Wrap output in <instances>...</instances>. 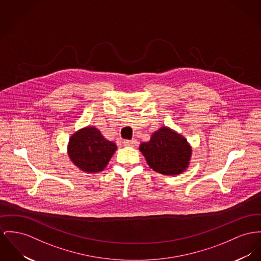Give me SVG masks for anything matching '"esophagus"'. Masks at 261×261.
<instances>
[{
    "label": "esophagus",
    "mask_w": 261,
    "mask_h": 261,
    "mask_svg": "<svg viewBox=\"0 0 261 261\" xmlns=\"http://www.w3.org/2000/svg\"><path fill=\"white\" fill-rule=\"evenodd\" d=\"M123 145L124 146H137L138 145V140H136V139H133V140H127V139H125V140H123Z\"/></svg>",
    "instance_id": "obj_1"
}]
</instances>
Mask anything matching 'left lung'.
I'll use <instances>...</instances> for the list:
<instances>
[{
	"label": "left lung",
	"mask_w": 261,
	"mask_h": 261,
	"mask_svg": "<svg viewBox=\"0 0 261 261\" xmlns=\"http://www.w3.org/2000/svg\"><path fill=\"white\" fill-rule=\"evenodd\" d=\"M139 150L149 167L163 175L184 172L192 155L191 146L187 139L166 126L154 132L149 141L142 142Z\"/></svg>",
	"instance_id": "1"
}]
</instances>
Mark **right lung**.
<instances>
[{"label": "right lung", "instance_id": "obj_1", "mask_svg": "<svg viewBox=\"0 0 261 261\" xmlns=\"http://www.w3.org/2000/svg\"><path fill=\"white\" fill-rule=\"evenodd\" d=\"M116 150V143L105 139L95 126H87L74 133L68 143L71 161L88 173L103 171Z\"/></svg>", "mask_w": 261, "mask_h": 261}]
</instances>
